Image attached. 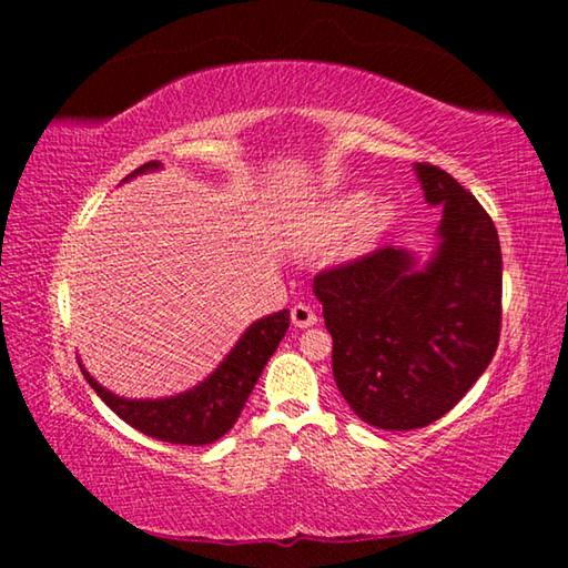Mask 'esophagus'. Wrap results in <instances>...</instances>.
I'll use <instances>...</instances> for the list:
<instances>
[{"mask_svg": "<svg viewBox=\"0 0 568 568\" xmlns=\"http://www.w3.org/2000/svg\"><path fill=\"white\" fill-rule=\"evenodd\" d=\"M291 318L295 328H311V325L318 323V315H315V311L307 303H295L291 307Z\"/></svg>", "mask_w": 568, "mask_h": 568, "instance_id": "1", "label": "esophagus"}]
</instances>
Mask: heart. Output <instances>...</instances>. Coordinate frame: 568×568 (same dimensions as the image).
<instances>
[{
  "mask_svg": "<svg viewBox=\"0 0 568 568\" xmlns=\"http://www.w3.org/2000/svg\"><path fill=\"white\" fill-rule=\"evenodd\" d=\"M365 192H348L331 200L311 217L307 233L315 243H333L343 237L355 225V247L373 243L390 223V207L386 203H373L365 207Z\"/></svg>",
  "mask_w": 568,
  "mask_h": 568,
  "instance_id": "obj_1",
  "label": "heart"
}]
</instances>
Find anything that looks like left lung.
Returning a JSON list of instances; mask_svg holds the SVG:
<instances>
[{
	"instance_id": "obj_1",
	"label": "left lung",
	"mask_w": 568,
	"mask_h": 568,
	"mask_svg": "<svg viewBox=\"0 0 568 568\" xmlns=\"http://www.w3.org/2000/svg\"><path fill=\"white\" fill-rule=\"evenodd\" d=\"M423 195L444 205L426 267L400 247L315 275L333 335V378L355 416L386 430L423 428L488 368L501 335V245L494 220L446 170L416 165Z\"/></svg>"
}]
</instances>
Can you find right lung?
<instances>
[{
  "mask_svg": "<svg viewBox=\"0 0 568 568\" xmlns=\"http://www.w3.org/2000/svg\"><path fill=\"white\" fill-rule=\"evenodd\" d=\"M158 168L160 162H148L124 180ZM287 325H291V311L273 313L253 323L243 338L235 343V348L227 353V358L217 365L213 376H207L200 386L180 393V396L155 400L120 398L102 388L84 368L82 373L94 393L140 434L180 446H207L233 428L247 396L261 378L265 363L271 361V355L285 338Z\"/></svg>",
  "mask_w": 568,
  "mask_h": 568,
  "instance_id": "1",
  "label": "right lung"
}]
</instances>
